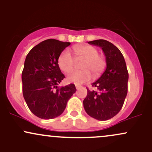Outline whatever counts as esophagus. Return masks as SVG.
I'll return each instance as SVG.
<instances>
[{"mask_svg": "<svg viewBox=\"0 0 152 152\" xmlns=\"http://www.w3.org/2000/svg\"><path fill=\"white\" fill-rule=\"evenodd\" d=\"M81 88V86H78V85H76V88L77 90H78V89H80V88Z\"/></svg>", "mask_w": 152, "mask_h": 152, "instance_id": "esophagus-1", "label": "esophagus"}]
</instances>
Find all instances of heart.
<instances>
[{
    "mask_svg": "<svg viewBox=\"0 0 152 152\" xmlns=\"http://www.w3.org/2000/svg\"><path fill=\"white\" fill-rule=\"evenodd\" d=\"M74 53L76 59L83 58L85 61L81 66L82 71H73L68 75L67 81L76 85H81L88 81L91 78L93 73L94 76H99L106 67V61L99 56L98 50L91 46H75ZM58 64L61 71L69 73L74 69L75 64L74 58L69 50H64L61 52L58 59Z\"/></svg>",
    "mask_w": 152,
    "mask_h": 152,
    "instance_id": "obj_1",
    "label": "heart"
}]
</instances>
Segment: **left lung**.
<instances>
[{
	"label": "left lung",
	"instance_id": "left-lung-1",
	"mask_svg": "<svg viewBox=\"0 0 152 152\" xmlns=\"http://www.w3.org/2000/svg\"><path fill=\"white\" fill-rule=\"evenodd\" d=\"M88 43L102 48L106 68L101 77L92 83L96 91L87 89L83 107L90 116L106 121L116 116L123 106L128 89V71L121 52L113 43L103 39Z\"/></svg>",
	"mask_w": 152,
	"mask_h": 152
}]
</instances>
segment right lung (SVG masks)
Here are the masks:
<instances>
[{
    "mask_svg": "<svg viewBox=\"0 0 152 152\" xmlns=\"http://www.w3.org/2000/svg\"><path fill=\"white\" fill-rule=\"evenodd\" d=\"M71 43L48 39L38 43L26 56L22 72L23 95L31 112L43 119L60 116L76 92L73 83L58 88L65 76L58 64L60 54Z\"/></svg>",
    "mask_w": 152,
    "mask_h": 152,
    "instance_id": "1",
    "label": "right lung"
}]
</instances>
